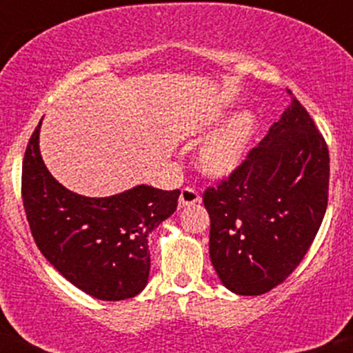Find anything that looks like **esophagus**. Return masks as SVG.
Wrapping results in <instances>:
<instances>
[{"label":"esophagus","mask_w":353,"mask_h":353,"mask_svg":"<svg viewBox=\"0 0 353 353\" xmlns=\"http://www.w3.org/2000/svg\"><path fill=\"white\" fill-rule=\"evenodd\" d=\"M197 203H201V196L197 194L194 189H191V188L183 189V192H181V197H179L181 208L191 206V204H197Z\"/></svg>","instance_id":"1"}]
</instances>
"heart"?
Returning <instances> with one entry per match:
<instances>
[{"instance_id": "heart-1", "label": "heart", "mask_w": 353, "mask_h": 353, "mask_svg": "<svg viewBox=\"0 0 353 353\" xmlns=\"http://www.w3.org/2000/svg\"><path fill=\"white\" fill-rule=\"evenodd\" d=\"M228 118L230 110L226 107H212L201 115L192 127V135L196 139H204L213 134L197 154V168L204 176L214 179L231 176L245 164L259 134V119L254 112L243 110L230 121Z\"/></svg>"}]
</instances>
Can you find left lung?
Instances as JSON below:
<instances>
[{
	"instance_id": "left-lung-1",
	"label": "left lung",
	"mask_w": 353,
	"mask_h": 353,
	"mask_svg": "<svg viewBox=\"0 0 353 353\" xmlns=\"http://www.w3.org/2000/svg\"><path fill=\"white\" fill-rule=\"evenodd\" d=\"M328 177L325 139L293 97L245 164L203 194L209 256L221 283L246 296L283 283L319 233Z\"/></svg>"
}]
</instances>
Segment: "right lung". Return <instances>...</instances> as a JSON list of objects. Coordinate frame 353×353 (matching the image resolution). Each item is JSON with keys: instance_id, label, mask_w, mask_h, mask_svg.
I'll return each instance as SVG.
<instances>
[{"instance_id": "1", "label": "right lung", "mask_w": 353, "mask_h": 353, "mask_svg": "<svg viewBox=\"0 0 353 353\" xmlns=\"http://www.w3.org/2000/svg\"><path fill=\"white\" fill-rule=\"evenodd\" d=\"M41 120L21 172L23 206L38 250L61 276L97 300L139 295L149 280V234L176 211L181 191L145 184L108 197L70 191L41 159Z\"/></svg>"}]
</instances>
